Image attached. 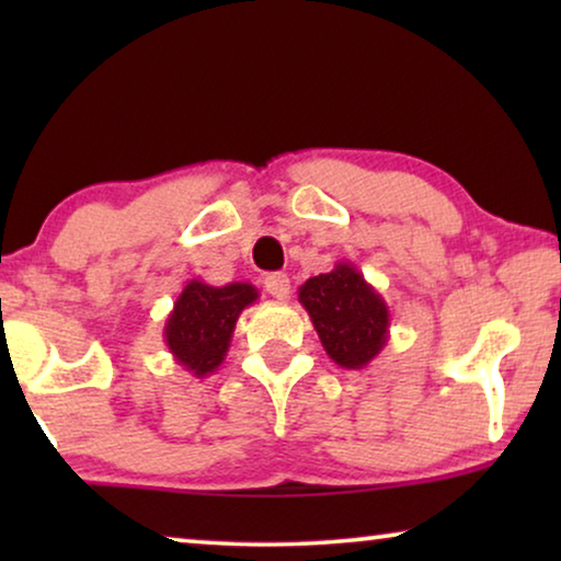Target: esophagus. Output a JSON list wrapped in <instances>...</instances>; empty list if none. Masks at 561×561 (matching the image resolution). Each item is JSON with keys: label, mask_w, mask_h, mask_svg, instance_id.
<instances>
[{"label": "esophagus", "mask_w": 561, "mask_h": 561, "mask_svg": "<svg viewBox=\"0 0 561 561\" xmlns=\"http://www.w3.org/2000/svg\"><path fill=\"white\" fill-rule=\"evenodd\" d=\"M265 290L271 294L273 298H278V301H286L290 296V280L286 273H271L265 278Z\"/></svg>", "instance_id": "1"}]
</instances>
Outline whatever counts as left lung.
I'll return each mask as SVG.
<instances>
[{
	"instance_id": "1",
	"label": "left lung",
	"mask_w": 561,
	"mask_h": 561,
	"mask_svg": "<svg viewBox=\"0 0 561 561\" xmlns=\"http://www.w3.org/2000/svg\"><path fill=\"white\" fill-rule=\"evenodd\" d=\"M321 347L344 370H363L380 355L390 336L386 298L352 263H336L298 288Z\"/></svg>"
}]
</instances>
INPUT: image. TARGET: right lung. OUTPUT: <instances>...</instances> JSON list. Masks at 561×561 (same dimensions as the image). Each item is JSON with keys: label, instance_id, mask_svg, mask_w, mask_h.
<instances>
[{"label": "right lung", "instance_id": "right-lung-1", "mask_svg": "<svg viewBox=\"0 0 561 561\" xmlns=\"http://www.w3.org/2000/svg\"><path fill=\"white\" fill-rule=\"evenodd\" d=\"M260 298L252 283L209 286L188 280L168 313L163 340L175 363L194 378H206L225 363L240 313Z\"/></svg>", "mask_w": 561, "mask_h": 561}]
</instances>
